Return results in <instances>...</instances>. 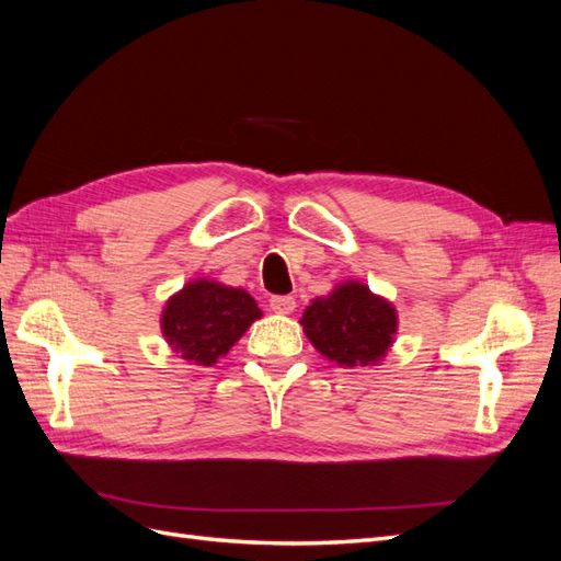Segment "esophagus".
Returning a JSON list of instances; mask_svg holds the SVG:
<instances>
[{
	"label": "esophagus",
	"mask_w": 561,
	"mask_h": 561,
	"mask_svg": "<svg viewBox=\"0 0 561 561\" xmlns=\"http://www.w3.org/2000/svg\"><path fill=\"white\" fill-rule=\"evenodd\" d=\"M268 307L274 309L276 313H293L295 307H297V301L290 295H276V297L268 299Z\"/></svg>",
	"instance_id": "obj_1"
}]
</instances>
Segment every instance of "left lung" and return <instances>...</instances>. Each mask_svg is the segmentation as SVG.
Segmentation results:
<instances>
[{
  "mask_svg": "<svg viewBox=\"0 0 561 561\" xmlns=\"http://www.w3.org/2000/svg\"><path fill=\"white\" fill-rule=\"evenodd\" d=\"M309 342L342 367H367L393 344L398 316L390 304L363 283H342L330 297H318L301 316Z\"/></svg>",
  "mask_w": 561,
  "mask_h": 561,
  "instance_id": "8db88e82",
  "label": "left lung"
}]
</instances>
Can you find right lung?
<instances>
[{
    "instance_id": "obj_1",
    "label": "right lung",
    "mask_w": 561,
    "mask_h": 561,
    "mask_svg": "<svg viewBox=\"0 0 561 561\" xmlns=\"http://www.w3.org/2000/svg\"><path fill=\"white\" fill-rule=\"evenodd\" d=\"M260 316L257 301L245 290L203 278L168 299L161 330L180 358L213 367Z\"/></svg>"
}]
</instances>
